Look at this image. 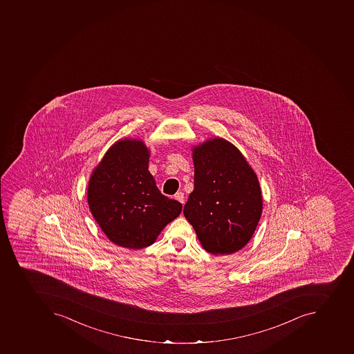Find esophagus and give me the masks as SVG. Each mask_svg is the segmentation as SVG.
I'll return each mask as SVG.
<instances>
[{
  "mask_svg": "<svg viewBox=\"0 0 354 354\" xmlns=\"http://www.w3.org/2000/svg\"><path fill=\"white\" fill-rule=\"evenodd\" d=\"M175 199L177 201H179L180 203H185V195L184 192H178L175 195Z\"/></svg>",
  "mask_w": 354,
  "mask_h": 354,
  "instance_id": "obj_1",
  "label": "esophagus"
}]
</instances>
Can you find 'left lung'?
<instances>
[{"instance_id":"8db88e82","label":"left lung","mask_w":354,"mask_h":354,"mask_svg":"<svg viewBox=\"0 0 354 354\" xmlns=\"http://www.w3.org/2000/svg\"><path fill=\"white\" fill-rule=\"evenodd\" d=\"M195 187L184 214L205 250L230 254L254 236L262 212L259 180L236 146L212 138L192 148Z\"/></svg>"}]
</instances>
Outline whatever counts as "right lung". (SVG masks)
Segmentation results:
<instances>
[{"label": "right lung", "mask_w": 354, "mask_h": 354, "mask_svg": "<svg viewBox=\"0 0 354 354\" xmlns=\"http://www.w3.org/2000/svg\"><path fill=\"white\" fill-rule=\"evenodd\" d=\"M149 155L142 140H118L89 178V210L111 243L124 248L153 245L183 208L159 192L148 170Z\"/></svg>", "instance_id": "1"}]
</instances>
